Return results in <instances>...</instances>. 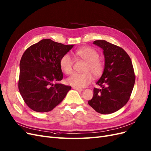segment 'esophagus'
Wrapping results in <instances>:
<instances>
[{"instance_id": "1", "label": "esophagus", "mask_w": 151, "mask_h": 151, "mask_svg": "<svg viewBox=\"0 0 151 151\" xmlns=\"http://www.w3.org/2000/svg\"><path fill=\"white\" fill-rule=\"evenodd\" d=\"M73 88L75 89V90H78V91H82L83 90L82 88H78V87H73Z\"/></svg>"}]
</instances>
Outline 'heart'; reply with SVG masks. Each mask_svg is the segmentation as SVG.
<instances>
[{
  "instance_id": "heart-1",
  "label": "heart",
  "mask_w": 151,
  "mask_h": 151,
  "mask_svg": "<svg viewBox=\"0 0 151 151\" xmlns=\"http://www.w3.org/2000/svg\"><path fill=\"white\" fill-rule=\"evenodd\" d=\"M76 55L86 63L83 68V73H74L66 79L67 84L78 88L88 85L95 78L100 76L104 71L105 63L99 58V53L91 47H83L75 51ZM73 60L69 54L63 55L60 61L61 70L70 75L73 70Z\"/></svg>"
}]
</instances>
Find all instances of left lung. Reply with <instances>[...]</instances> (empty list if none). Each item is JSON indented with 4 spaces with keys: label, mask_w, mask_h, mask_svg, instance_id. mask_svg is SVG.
Wrapping results in <instances>:
<instances>
[{
    "label": "left lung",
    "mask_w": 151,
    "mask_h": 151,
    "mask_svg": "<svg viewBox=\"0 0 151 151\" xmlns=\"http://www.w3.org/2000/svg\"><path fill=\"white\" fill-rule=\"evenodd\" d=\"M93 44L102 48L105 68L94 88L93 96L88 104L96 111L109 114L119 110L127 103L134 88L135 75L132 61L122 48L105 40Z\"/></svg>",
    "instance_id": "1"
}]
</instances>
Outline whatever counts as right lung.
<instances>
[{
	"instance_id": "add662e5",
	"label": "right lung",
	"mask_w": 151,
	"mask_h": 151,
	"mask_svg": "<svg viewBox=\"0 0 151 151\" xmlns=\"http://www.w3.org/2000/svg\"><path fill=\"white\" fill-rule=\"evenodd\" d=\"M73 45L45 39L29 47L20 61L19 92L26 104L37 112L52 110L65 99L70 86L60 83L61 57Z\"/></svg>"
}]
</instances>
